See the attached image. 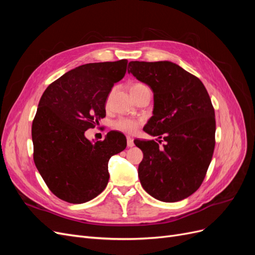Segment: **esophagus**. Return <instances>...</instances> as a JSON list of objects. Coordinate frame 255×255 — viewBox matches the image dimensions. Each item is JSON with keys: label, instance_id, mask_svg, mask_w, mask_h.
<instances>
[{"label": "esophagus", "instance_id": "1", "mask_svg": "<svg viewBox=\"0 0 255 255\" xmlns=\"http://www.w3.org/2000/svg\"><path fill=\"white\" fill-rule=\"evenodd\" d=\"M127 141H128V148H132V146H134V139H133L132 137L128 136L127 137Z\"/></svg>", "mask_w": 255, "mask_h": 255}]
</instances>
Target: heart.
<instances>
[{"label":"heart","instance_id":"heart-1","mask_svg":"<svg viewBox=\"0 0 255 255\" xmlns=\"http://www.w3.org/2000/svg\"><path fill=\"white\" fill-rule=\"evenodd\" d=\"M145 87L146 86L142 83H134L132 86H130V92H134ZM113 127L115 129L119 130V132L133 134L136 132L138 127H139V121L134 120V119H128V118H119L114 122Z\"/></svg>","mask_w":255,"mask_h":255}]
</instances>
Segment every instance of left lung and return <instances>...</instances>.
<instances>
[{"instance_id":"8db88e82","label":"left lung","mask_w":255,"mask_h":255,"mask_svg":"<svg viewBox=\"0 0 255 255\" xmlns=\"http://www.w3.org/2000/svg\"><path fill=\"white\" fill-rule=\"evenodd\" d=\"M128 72L153 91V116L143 130L166 141L159 149L154 140H134L143 153L141 186L159 201H181L200 187L211 164L216 132L211 98L201 81L171 61H130Z\"/></svg>"}]
</instances>
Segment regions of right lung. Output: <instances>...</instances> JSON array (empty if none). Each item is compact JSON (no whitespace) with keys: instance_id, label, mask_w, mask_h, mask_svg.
<instances>
[{"instance_id":"add662e5","label":"right lung","mask_w":255,"mask_h":255,"mask_svg":"<svg viewBox=\"0 0 255 255\" xmlns=\"http://www.w3.org/2000/svg\"><path fill=\"white\" fill-rule=\"evenodd\" d=\"M127 59L86 64L68 71L44 90L32 126L34 161L54 195L66 202H88L109 183V160L127 146L111 130L102 141L85 132L105 117L115 83L127 72Z\"/></svg>"}]
</instances>
